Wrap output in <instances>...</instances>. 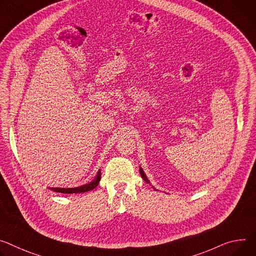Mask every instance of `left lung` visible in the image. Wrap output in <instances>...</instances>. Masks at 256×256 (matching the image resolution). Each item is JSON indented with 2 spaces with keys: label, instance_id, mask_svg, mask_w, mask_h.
<instances>
[{
  "label": "left lung",
  "instance_id": "left-lung-1",
  "mask_svg": "<svg viewBox=\"0 0 256 256\" xmlns=\"http://www.w3.org/2000/svg\"><path fill=\"white\" fill-rule=\"evenodd\" d=\"M140 174H141V176H142V178H144V180H146L147 182H150L149 180H148V178H147V176H146V174H144V172H143V170L140 168ZM154 190H156V189H154Z\"/></svg>",
  "mask_w": 256,
  "mask_h": 256
}]
</instances>
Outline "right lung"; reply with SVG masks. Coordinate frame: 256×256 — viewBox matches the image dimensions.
Listing matches in <instances>:
<instances>
[{
  "label": "right lung",
  "instance_id": "1",
  "mask_svg": "<svg viewBox=\"0 0 256 256\" xmlns=\"http://www.w3.org/2000/svg\"><path fill=\"white\" fill-rule=\"evenodd\" d=\"M101 180V170L98 172L95 180H92L90 182L80 186V187L76 188H49L54 192L58 193H64V194H74V193H84L88 191H90L92 189H95L97 186L99 184V182Z\"/></svg>",
  "mask_w": 256,
  "mask_h": 256
}]
</instances>
